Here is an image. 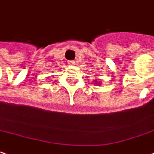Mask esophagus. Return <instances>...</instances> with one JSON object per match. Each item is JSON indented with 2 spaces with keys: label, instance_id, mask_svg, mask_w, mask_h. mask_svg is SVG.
<instances>
[{
  "label": "esophagus",
  "instance_id": "esophagus-1",
  "mask_svg": "<svg viewBox=\"0 0 154 154\" xmlns=\"http://www.w3.org/2000/svg\"><path fill=\"white\" fill-rule=\"evenodd\" d=\"M69 65H70V66H73V65H76V62L75 61H69L68 63Z\"/></svg>",
  "mask_w": 154,
  "mask_h": 154
}]
</instances>
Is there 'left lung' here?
<instances>
[{
	"instance_id": "1",
	"label": "left lung",
	"mask_w": 154,
	"mask_h": 154,
	"mask_svg": "<svg viewBox=\"0 0 154 154\" xmlns=\"http://www.w3.org/2000/svg\"><path fill=\"white\" fill-rule=\"evenodd\" d=\"M94 84H95L96 85H100V82H97V80H94V82H93Z\"/></svg>"
}]
</instances>
